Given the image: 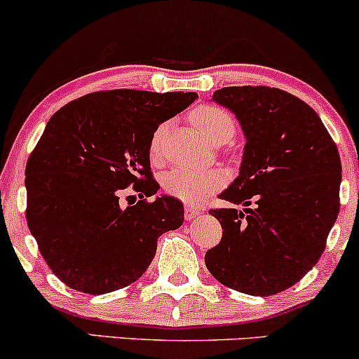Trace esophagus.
<instances>
[{
    "mask_svg": "<svg viewBox=\"0 0 359 359\" xmlns=\"http://www.w3.org/2000/svg\"><path fill=\"white\" fill-rule=\"evenodd\" d=\"M184 216H185V219L187 221H191V219H194V217H197V216H201V211L197 208H194V205H185L184 208Z\"/></svg>",
    "mask_w": 359,
    "mask_h": 359,
    "instance_id": "obj_1",
    "label": "esophagus"
}]
</instances>
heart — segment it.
I'll list each match as a JSON object with an SVG mask.
<instances>
[{
	"mask_svg": "<svg viewBox=\"0 0 359 359\" xmlns=\"http://www.w3.org/2000/svg\"><path fill=\"white\" fill-rule=\"evenodd\" d=\"M191 119L197 130L212 143H228L233 138L234 119L231 114L219 106L203 104L192 111ZM165 133V125L155 130L150 143V154H160L162 137ZM226 182V174L221 168H191L174 167L163 177V187L170 196L177 197L185 204H197L209 197L214 191L222 187Z\"/></svg>",
	"mask_w": 359,
	"mask_h": 359,
	"instance_id": "obj_1",
	"label": "heart"
}]
</instances>
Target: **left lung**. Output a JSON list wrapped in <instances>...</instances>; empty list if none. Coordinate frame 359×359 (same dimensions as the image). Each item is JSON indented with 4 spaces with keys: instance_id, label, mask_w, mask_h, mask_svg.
I'll return each mask as SVG.
<instances>
[{
    "instance_id": "8db88e82",
    "label": "left lung",
    "mask_w": 359,
    "mask_h": 359,
    "mask_svg": "<svg viewBox=\"0 0 359 359\" xmlns=\"http://www.w3.org/2000/svg\"><path fill=\"white\" fill-rule=\"evenodd\" d=\"M212 101L236 116L246 143L240 175L219 194L243 211H209L222 238L205 253V266L222 285L275 295L323 255L339 212V151L316 111L282 89L233 86Z\"/></svg>"
}]
</instances>
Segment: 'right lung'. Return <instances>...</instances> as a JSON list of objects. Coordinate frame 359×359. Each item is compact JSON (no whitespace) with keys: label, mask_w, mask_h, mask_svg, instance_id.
<instances>
[{"label":"right lung","mask_w":359,"mask_h":359,"mask_svg":"<svg viewBox=\"0 0 359 359\" xmlns=\"http://www.w3.org/2000/svg\"><path fill=\"white\" fill-rule=\"evenodd\" d=\"M196 100V93L100 90L47 123L25 170L27 222L65 285L100 295L137 282L158 238L182 226L184 205L175 197L121 208L119 192L133 185L147 197L156 194L151 137Z\"/></svg>","instance_id":"add662e5"}]
</instances>
